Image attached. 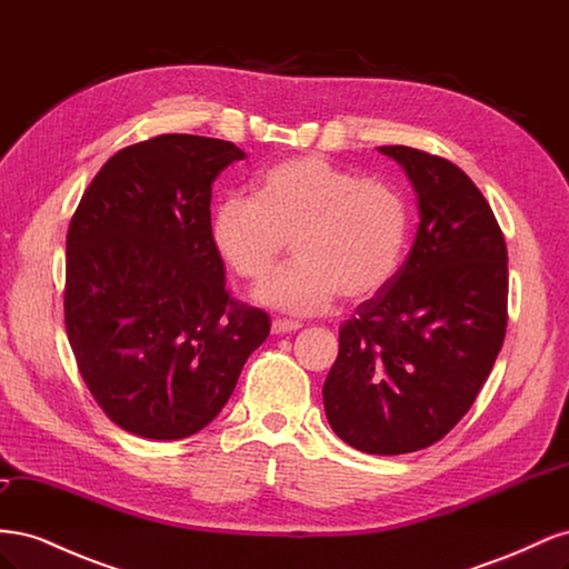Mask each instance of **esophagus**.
<instances>
[{"mask_svg": "<svg viewBox=\"0 0 569 569\" xmlns=\"http://www.w3.org/2000/svg\"><path fill=\"white\" fill-rule=\"evenodd\" d=\"M301 330L299 320H284V318H274L272 320V335H289Z\"/></svg>", "mask_w": 569, "mask_h": 569, "instance_id": "obj_1", "label": "esophagus"}]
</instances>
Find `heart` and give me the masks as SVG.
Here are the masks:
<instances>
[{
	"instance_id": "b5f03b06",
	"label": "heart",
	"mask_w": 569,
	"mask_h": 569,
	"mask_svg": "<svg viewBox=\"0 0 569 569\" xmlns=\"http://www.w3.org/2000/svg\"><path fill=\"white\" fill-rule=\"evenodd\" d=\"M406 232V203L389 182L322 157L270 166L256 199H222L209 226L222 263L249 282L268 278L291 242L297 261L256 299L301 316L325 311L339 295L363 301L382 291L399 270Z\"/></svg>"
}]
</instances>
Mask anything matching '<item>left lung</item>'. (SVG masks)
Instances as JSON below:
<instances>
[{"label":"left lung","instance_id":"1","mask_svg":"<svg viewBox=\"0 0 569 569\" xmlns=\"http://www.w3.org/2000/svg\"><path fill=\"white\" fill-rule=\"evenodd\" d=\"M380 151L406 170L420 226L391 282L339 327L322 401L341 441L399 456L449 435L487 382L506 339L508 249L456 163L401 144Z\"/></svg>","mask_w":569,"mask_h":569}]
</instances>
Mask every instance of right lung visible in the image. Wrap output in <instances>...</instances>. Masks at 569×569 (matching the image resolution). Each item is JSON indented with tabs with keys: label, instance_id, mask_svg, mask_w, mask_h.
<instances>
[{
	"label": "right lung",
	"instance_id": "add662e5",
	"mask_svg": "<svg viewBox=\"0 0 569 569\" xmlns=\"http://www.w3.org/2000/svg\"><path fill=\"white\" fill-rule=\"evenodd\" d=\"M244 151L159 134L101 166L66 237V332L84 385L126 432L173 441L209 425L270 318L230 297L211 184Z\"/></svg>",
	"mask_w": 569,
	"mask_h": 569
}]
</instances>
